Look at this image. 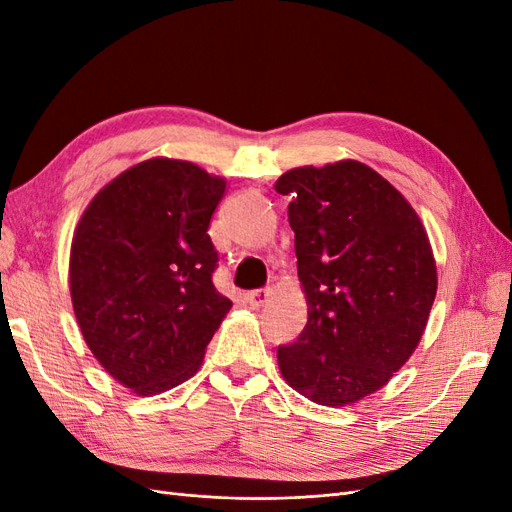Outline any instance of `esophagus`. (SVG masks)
I'll list each match as a JSON object with an SVG mask.
<instances>
[{
  "label": "esophagus",
  "instance_id": "34e87169",
  "mask_svg": "<svg viewBox=\"0 0 512 512\" xmlns=\"http://www.w3.org/2000/svg\"><path fill=\"white\" fill-rule=\"evenodd\" d=\"M269 297H271V290L269 288H260V290L247 292L245 294V301H247V305H250V307L258 309V307H262V305L269 301Z\"/></svg>",
  "mask_w": 512,
  "mask_h": 512
}]
</instances>
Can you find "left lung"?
Instances as JSON below:
<instances>
[{"instance_id":"8db88e82","label":"left lung","mask_w":512,"mask_h":512,"mask_svg":"<svg viewBox=\"0 0 512 512\" xmlns=\"http://www.w3.org/2000/svg\"><path fill=\"white\" fill-rule=\"evenodd\" d=\"M288 222L307 324L277 348L294 391L320 406H352L404 367L438 290L427 230L408 200L356 160L299 166L275 181Z\"/></svg>"}]
</instances>
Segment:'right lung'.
<instances>
[{
    "label": "right lung",
    "mask_w": 512,
    "mask_h": 512,
    "mask_svg": "<svg viewBox=\"0 0 512 512\" xmlns=\"http://www.w3.org/2000/svg\"><path fill=\"white\" fill-rule=\"evenodd\" d=\"M226 179L151 158L94 196L70 247V297L85 344L126 389L151 397L190 380L232 307L207 235Z\"/></svg>",
    "instance_id": "1"
}]
</instances>
